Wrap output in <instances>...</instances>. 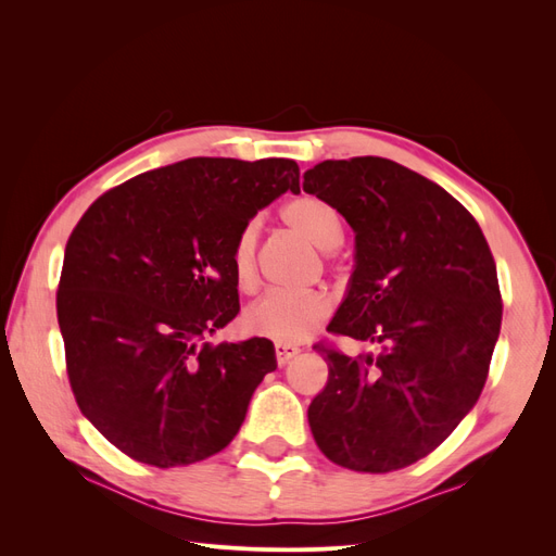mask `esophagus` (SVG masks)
<instances>
[{
    "label": "esophagus",
    "instance_id": "esophagus-1",
    "mask_svg": "<svg viewBox=\"0 0 556 556\" xmlns=\"http://www.w3.org/2000/svg\"><path fill=\"white\" fill-rule=\"evenodd\" d=\"M274 352H276V362L280 366H285L290 359H294L301 350L296 345H292V343H276Z\"/></svg>",
    "mask_w": 556,
    "mask_h": 556
}]
</instances>
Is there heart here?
Segmentation results:
<instances>
[{
    "label": "heart",
    "mask_w": 556,
    "mask_h": 556,
    "mask_svg": "<svg viewBox=\"0 0 556 556\" xmlns=\"http://www.w3.org/2000/svg\"><path fill=\"white\" fill-rule=\"evenodd\" d=\"M280 217L292 229L323 250H331L343 239V220L329 201L315 194H301L288 201L280 208ZM255 255H257V225L248 223L239 231L231 245V268L239 288H250L255 280ZM331 311L327 294L317 290L306 292H285L274 290L262 294L245 308L243 327L271 339L276 343H299L325 323Z\"/></svg>",
    "instance_id": "obj_1"
}]
</instances>
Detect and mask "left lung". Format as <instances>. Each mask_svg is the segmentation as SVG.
<instances>
[{
    "mask_svg": "<svg viewBox=\"0 0 556 556\" xmlns=\"http://www.w3.org/2000/svg\"><path fill=\"white\" fill-rule=\"evenodd\" d=\"M304 190L357 241L327 331L376 345L359 357L313 345L329 366L308 406L313 439L343 468L392 473L439 447L482 392L503 315L492 250L457 199L392 160L319 162Z\"/></svg>",
    "mask_w": 556,
    "mask_h": 556,
    "instance_id": "left-lung-1",
    "label": "left lung"
}]
</instances>
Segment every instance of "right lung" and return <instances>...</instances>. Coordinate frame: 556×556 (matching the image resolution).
Masks as SVG:
<instances>
[{
	"label": "right lung",
	"instance_id": "right-lung-1",
	"mask_svg": "<svg viewBox=\"0 0 556 556\" xmlns=\"http://www.w3.org/2000/svg\"><path fill=\"white\" fill-rule=\"evenodd\" d=\"M285 190L294 160L190 157L115 185L64 250L58 323L80 413L134 462L188 466L225 450L274 343H206L239 313L231 245Z\"/></svg>",
	"mask_w": 556,
	"mask_h": 556
}]
</instances>
